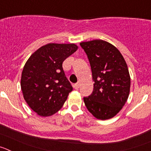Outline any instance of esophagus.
<instances>
[{"label":"esophagus","instance_id":"obj_1","mask_svg":"<svg viewBox=\"0 0 151 151\" xmlns=\"http://www.w3.org/2000/svg\"><path fill=\"white\" fill-rule=\"evenodd\" d=\"M73 87H74L75 89H78V88H79V84H78V83L74 84V85H73Z\"/></svg>","mask_w":151,"mask_h":151}]
</instances>
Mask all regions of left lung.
<instances>
[{
  "instance_id": "1",
  "label": "left lung",
  "mask_w": 151,
  "mask_h": 151,
  "mask_svg": "<svg viewBox=\"0 0 151 151\" xmlns=\"http://www.w3.org/2000/svg\"><path fill=\"white\" fill-rule=\"evenodd\" d=\"M88 58L94 82L91 95L84 97L88 110L101 120L115 116L122 110L130 91L127 64L119 50L107 41L80 43Z\"/></svg>"
}]
</instances>
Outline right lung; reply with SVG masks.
<instances>
[{"instance_id": "right-lung-1", "label": "right lung", "mask_w": 151, "mask_h": 151, "mask_svg": "<svg viewBox=\"0 0 151 151\" xmlns=\"http://www.w3.org/2000/svg\"><path fill=\"white\" fill-rule=\"evenodd\" d=\"M77 49L75 44L50 43L38 48L26 61L21 89L25 101L38 115L50 116L59 111L73 91L63 63Z\"/></svg>"}]
</instances>
